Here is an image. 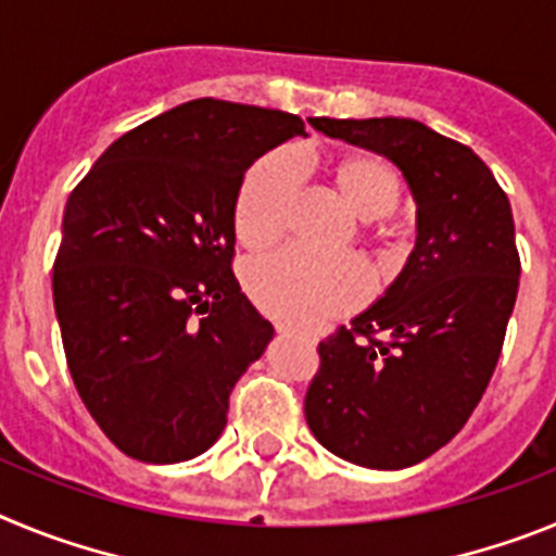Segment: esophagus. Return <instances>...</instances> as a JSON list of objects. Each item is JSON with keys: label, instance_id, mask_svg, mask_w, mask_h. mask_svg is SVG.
<instances>
[{"label": "esophagus", "instance_id": "esophagus-1", "mask_svg": "<svg viewBox=\"0 0 556 556\" xmlns=\"http://www.w3.org/2000/svg\"><path fill=\"white\" fill-rule=\"evenodd\" d=\"M278 331H281V333H287V337H294V331H292V328H278Z\"/></svg>", "mask_w": 556, "mask_h": 556}]
</instances>
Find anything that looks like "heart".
Masks as SVG:
<instances>
[{
  "instance_id": "1",
  "label": "heart",
  "mask_w": 556,
  "mask_h": 556,
  "mask_svg": "<svg viewBox=\"0 0 556 556\" xmlns=\"http://www.w3.org/2000/svg\"><path fill=\"white\" fill-rule=\"evenodd\" d=\"M337 200L362 223L390 217L404 198L401 172L372 152H348L328 169ZM303 169L298 155L275 150L255 161L244 175L233 205L236 233L250 250L275 244L287 230L301 198ZM253 303L273 320L312 328L358 308L370 294L365 269L348 258H314L283 250L255 258L244 273Z\"/></svg>"
}]
</instances>
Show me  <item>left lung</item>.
<instances>
[{
  "instance_id": "left-lung-1",
  "label": "left lung",
  "mask_w": 556,
  "mask_h": 556,
  "mask_svg": "<svg viewBox=\"0 0 556 556\" xmlns=\"http://www.w3.org/2000/svg\"><path fill=\"white\" fill-rule=\"evenodd\" d=\"M308 122L404 172L417 242L384 298L317 345L306 424L353 465L409 468L459 434L498 365L520 281L513 208L470 147L420 122Z\"/></svg>"
}]
</instances>
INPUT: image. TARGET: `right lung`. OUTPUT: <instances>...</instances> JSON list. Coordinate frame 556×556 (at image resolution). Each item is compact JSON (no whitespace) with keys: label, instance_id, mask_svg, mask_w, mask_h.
<instances>
[{"label":"right lung","instance_id":"right-lung-1","mask_svg":"<svg viewBox=\"0 0 556 556\" xmlns=\"http://www.w3.org/2000/svg\"><path fill=\"white\" fill-rule=\"evenodd\" d=\"M294 113L191 100L127 130L68 194L52 294L83 404L122 454H203L273 326L233 275V205Z\"/></svg>","mask_w":556,"mask_h":556}]
</instances>
